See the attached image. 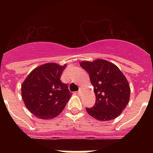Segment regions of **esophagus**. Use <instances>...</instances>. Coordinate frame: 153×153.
I'll use <instances>...</instances> for the list:
<instances>
[{
    "label": "esophagus",
    "mask_w": 153,
    "mask_h": 153,
    "mask_svg": "<svg viewBox=\"0 0 153 153\" xmlns=\"http://www.w3.org/2000/svg\"><path fill=\"white\" fill-rule=\"evenodd\" d=\"M76 94H81V90H79V91H77Z\"/></svg>",
    "instance_id": "obj_1"
}]
</instances>
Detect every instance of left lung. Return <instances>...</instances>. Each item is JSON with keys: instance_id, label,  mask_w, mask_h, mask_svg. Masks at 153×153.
<instances>
[{"instance_id": "left-lung-1", "label": "left lung", "mask_w": 153, "mask_h": 153, "mask_svg": "<svg viewBox=\"0 0 153 153\" xmlns=\"http://www.w3.org/2000/svg\"><path fill=\"white\" fill-rule=\"evenodd\" d=\"M81 66L89 74L94 86L96 102L86 108L91 116L99 121H109L118 117L129 100L130 87L119 68L106 60L83 61Z\"/></svg>"}]
</instances>
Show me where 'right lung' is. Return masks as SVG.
<instances>
[{
  "label": "right lung",
  "instance_id": "add662e5",
  "mask_svg": "<svg viewBox=\"0 0 153 153\" xmlns=\"http://www.w3.org/2000/svg\"><path fill=\"white\" fill-rule=\"evenodd\" d=\"M66 65L50 62L35 68L21 86L22 98L32 114L42 119L58 116L66 106L71 93L60 77Z\"/></svg>",
  "mask_w": 153,
  "mask_h": 153
}]
</instances>
